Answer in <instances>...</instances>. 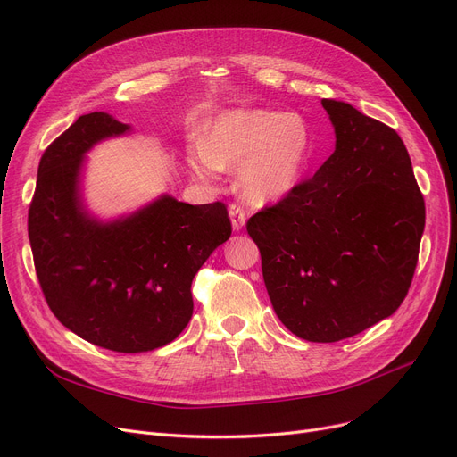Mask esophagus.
I'll return each mask as SVG.
<instances>
[{
    "label": "esophagus",
    "instance_id": "obj_1",
    "mask_svg": "<svg viewBox=\"0 0 457 457\" xmlns=\"http://www.w3.org/2000/svg\"><path fill=\"white\" fill-rule=\"evenodd\" d=\"M229 216H231V226L235 231H241L246 224V211L238 205V204H231L229 205Z\"/></svg>",
    "mask_w": 457,
    "mask_h": 457
}]
</instances>
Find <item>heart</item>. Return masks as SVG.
<instances>
[{
    "label": "heart",
    "mask_w": 457,
    "mask_h": 457,
    "mask_svg": "<svg viewBox=\"0 0 457 457\" xmlns=\"http://www.w3.org/2000/svg\"><path fill=\"white\" fill-rule=\"evenodd\" d=\"M311 159L303 118L270 109L224 111L205 124L204 138L187 142V161L200 179L238 170V187L252 204L283 198L296 187Z\"/></svg>",
    "instance_id": "b5f03b06"
}]
</instances>
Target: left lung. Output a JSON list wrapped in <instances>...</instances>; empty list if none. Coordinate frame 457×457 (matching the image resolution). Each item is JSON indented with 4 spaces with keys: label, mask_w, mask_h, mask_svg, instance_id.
Masks as SVG:
<instances>
[{
    "label": "left lung",
    "mask_w": 457,
    "mask_h": 457,
    "mask_svg": "<svg viewBox=\"0 0 457 457\" xmlns=\"http://www.w3.org/2000/svg\"><path fill=\"white\" fill-rule=\"evenodd\" d=\"M335 152L315 176L250 216L276 315L300 339L335 343L391 317L410 291L426 222L398 133L322 100Z\"/></svg>",
    "instance_id": "8db88e82"
}]
</instances>
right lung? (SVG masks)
Listing matches in <instances>:
<instances>
[{"mask_svg":"<svg viewBox=\"0 0 457 457\" xmlns=\"http://www.w3.org/2000/svg\"><path fill=\"white\" fill-rule=\"evenodd\" d=\"M129 126L107 112L79 116L42 154L28 231L44 298L81 339L137 353L172 343L192 317L190 285L231 235L222 202L172 196L100 224L83 211L79 170L96 142Z\"/></svg>","mask_w":457,"mask_h":457,"instance_id":"obj_1","label":"right lung"}]
</instances>
